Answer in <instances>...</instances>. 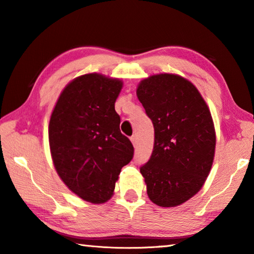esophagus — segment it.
Here are the masks:
<instances>
[{"mask_svg":"<svg viewBox=\"0 0 254 254\" xmlns=\"http://www.w3.org/2000/svg\"><path fill=\"white\" fill-rule=\"evenodd\" d=\"M130 140H131L132 144L134 145V147H136V136H135V135H132V136L130 137Z\"/></svg>","mask_w":254,"mask_h":254,"instance_id":"34e87169","label":"esophagus"}]
</instances>
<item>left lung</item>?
I'll use <instances>...</instances> for the list:
<instances>
[{
  "label": "left lung",
  "mask_w": 254,
  "mask_h": 254,
  "mask_svg": "<svg viewBox=\"0 0 254 254\" xmlns=\"http://www.w3.org/2000/svg\"><path fill=\"white\" fill-rule=\"evenodd\" d=\"M136 95L154 128L153 151L140 168L151 201L175 207L196 195L212 168L216 135L207 104L175 74L140 81Z\"/></svg>",
  "instance_id": "8db88e82"
}]
</instances>
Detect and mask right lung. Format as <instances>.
Listing matches in <instances>:
<instances>
[{"instance_id": "1", "label": "right lung", "mask_w": 254, "mask_h": 254, "mask_svg": "<svg viewBox=\"0 0 254 254\" xmlns=\"http://www.w3.org/2000/svg\"><path fill=\"white\" fill-rule=\"evenodd\" d=\"M122 80L86 74L60 94L49 122V145L57 174L81 199L102 204L113 195L122 167L133 158L120 131L115 101Z\"/></svg>"}]
</instances>
